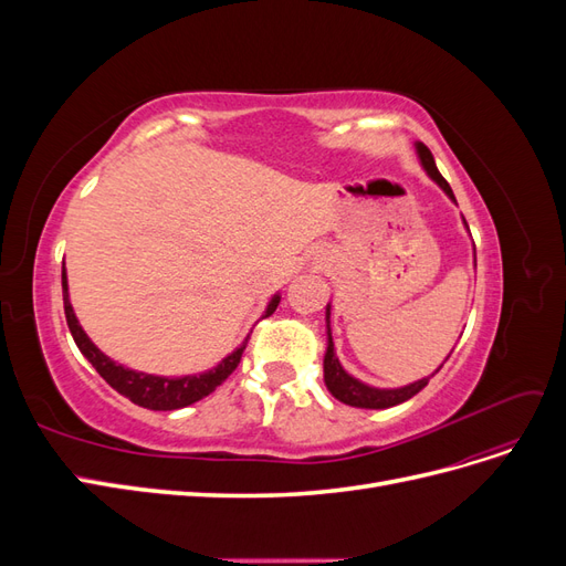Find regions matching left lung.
<instances>
[{"label":"left lung","instance_id":"left-lung-1","mask_svg":"<svg viewBox=\"0 0 566 566\" xmlns=\"http://www.w3.org/2000/svg\"><path fill=\"white\" fill-rule=\"evenodd\" d=\"M416 150H418V158H420V165L424 167V172L430 175L443 193H447L453 202H455V196L451 191L449 181L443 179L439 175V169L434 165V158L430 148H427L424 144H416ZM465 221V219H462ZM468 227V221H465ZM325 331H328V347H325V356H323V380H325V387H328V391L333 394V397L342 403L347 406H354V408H389V406H397V403H403L408 401L410 397H416V394L430 382V378H422L418 382H410L406 387H399V389H380V387H370L361 380H356L354 375H349L345 368H342L339 358L335 356V345H333V331H331V304L325 306ZM441 368V366H439ZM439 368L434 373H439Z\"/></svg>","mask_w":566,"mask_h":566}]
</instances>
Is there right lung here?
I'll return each instance as SVG.
<instances>
[{
    "label": "right lung",
    "instance_id": "obj_1",
    "mask_svg": "<svg viewBox=\"0 0 566 566\" xmlns=\"http://www.w3.org/2000/svg\"><path fill=\"white\" fill-rule=\"evenodd\" d=\"M63 310H65V321L67 328L73 333L75 345L80 347V352L84 354V358L96 368V373L104 378L115 391L123 394L132 403L142 406V408H150V410H175V408H184L191 406L196 401H200L202 397L212 394L221 382H224L229 375L241 364L243 349L248 347L250 335L243 339V345L238 347L235 352H231L227 358L198 375H184V378H163V375H148V373H139L115 364L113 358H108L104 352H101L94 342L87 337V333L82 331V325L73 312L71 304V295H67V279H65V266H63ZM281 297L273 295L269 306H266V316L276 312Z\"/></svg>",
    "mask_w": 566,
    "mask_h": 566
}]
</instances>
